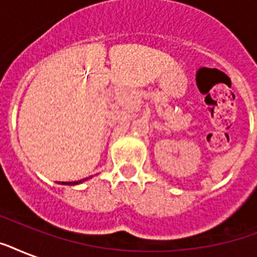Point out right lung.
<instances>
[{"instance_id":"right-lung-1","label":"right lung","mask_w":257,"mask_h":257,"mask_svg":"<svg viewBox=\"0 0 257 257\" xmlns=\"http://www.w3.org/2000/svg\"><path fill=\"white\" fill-rule=\"evenodd\" d=\"M85 180H86V179H85ZM81 181H84V180H81ZM81 181H69V183H64V181H62L61 184H65V185H74V184L81 183Z\"/></svg>"}]
</instances>
